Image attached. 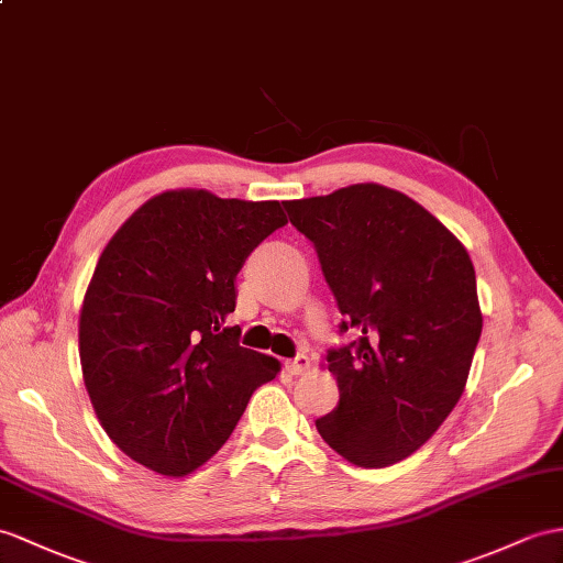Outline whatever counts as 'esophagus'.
<instances>
[{
	"label": "esophagus",
	"mask_w": 563,
	"mask_h": 563,
	"mask_svg": "<svg viewBox=\"0 0 563 563\" xmlns=\"http://www.w3.org/2000/svg\"><path fill=\"white\" fill-rule=\"evenodd\" d=\"M286 369H289L291 375H308L310 373V358L308 355H296V358H291V361H286Z\"/></svg>",
	"instance_id": "esophagus-1"
}]
</instances>
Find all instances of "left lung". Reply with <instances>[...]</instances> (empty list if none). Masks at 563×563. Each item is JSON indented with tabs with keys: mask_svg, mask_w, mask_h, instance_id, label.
I'll list each match as a JSON object with an SVG mask.
<instances>
[{
	"mask_svg": "<svg viewBox=\"0 0 563 563\" xmlns=\"http://www.w3.org/2000/svg\"><path fill=\"white\" fill-rule=\"evenodd\" d=\"M318 251L358 341L327 353L339 406L314 420L322 440L361 468L413 454L459 404L483 332L475 269L451 231L399 190L353 184L286 200Z\"/></svg>",
	"mask_w": 563,
	"mask_h": 563,
	"instance_id": "8db88e82",
	"label": "left lung"
}]
</instances>
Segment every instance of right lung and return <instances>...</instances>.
I'll list each match as a JSON object with an SVG mask.
<instances>
[{
  "mask_svg": "<svg viewBox=\"0 0 563 563\" xmlns=\"http://www.w3.org/2000/svg\"><path fill=\"white\" fill-rule=\"evenodd\" d=\"M279 200L176 188L109 239L80 306L78 353L104 432L135 463L184 477L210 461L279 361L243 349L236 274L274 229Z\"/></svg>",
  "mask_w": 563,
  "mask_h": 563,
  "instance_id": "obj_1",
  "label": "right lung"
}]
</instances>
